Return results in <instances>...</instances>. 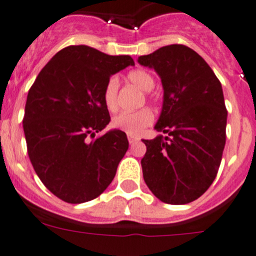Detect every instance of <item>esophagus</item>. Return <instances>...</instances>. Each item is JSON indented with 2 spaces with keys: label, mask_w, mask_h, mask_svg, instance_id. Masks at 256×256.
<instances>
[{
  "label": "esophagus",
  "mask_w": 256,
  "mask_h": 256,
  "mask_svg": "<svg viewBox=\"0 0 256 256\" xmlns=\"http://www.w3.org/2000/svg\"><path fill=\"white\" fill-rule=\"evenodd\" d=\"M136 140H138V138H136V136H128V142H129V144L136 143Z\"/></svg>",
  "instance_id": "obj_1"
}]
</instances>
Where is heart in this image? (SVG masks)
<instances>
[{"label": "heart", "mask_w": 256, "mask_h": 256, "mask_svg": "<svg viewBox=\"0 0 256 256\" xmlns=\"http://www.w3.org/2000/svg\"><path fill=\"white\" fill-rule=\"evenodd\" d=\"M127 80L129 83L143 92H149L154 87L153 76L144 70H130L127 74ZM118 80L112 77L110 78L103 90V102L110 112H116L118 108ZM148 98L150 100L152 97L148 94ZM153 112L149 108H142L136 112H123L116 116L112 120V127L124 132L128 136H139L144 129L153 123Z\"/></svg>", "instance_id": "b5f03b06"}]
</instances>
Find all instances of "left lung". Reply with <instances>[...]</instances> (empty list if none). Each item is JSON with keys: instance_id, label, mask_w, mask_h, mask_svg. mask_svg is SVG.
<instances>
[{"instance_id": "8db88e82", "label": "left lung", "mask_w": 256, "mask_h": 256, "mask_svg": "<svg viewBox=\"0 0 256 256\" xmlns=\"http://www.w3.org/2000/svg\"><path fill=\"white\" fill-rule=\"evenodd\" d=\"M163 86V106L146 140L140 160L152 193L166 204H188L203 196L216 176L225 146L228 112L219 80L192 48L170 44L138 57Z\"/></svg>"}]
</instances>
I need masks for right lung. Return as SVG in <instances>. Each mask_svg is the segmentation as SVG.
I'll return each instance as SVG.
<instances>
[{"mask_svg":"<svg viewBox=\"0 0 256 256\" xmlns=\"http://www.w3.org/2000/svg\"><path fill=\"white\" fill-rule=\"evenodd\" d=\"M130 56H110L70 46L42 68L27 96L24 132L34 172L62 200L80 204L112 183L128 149L124 132L110 129L103 90L110 76L133 66Z\"/></svg>","mask_w":256,"mask_h":256,"instance_id":"1","label":"right lung"}]
</instances>
